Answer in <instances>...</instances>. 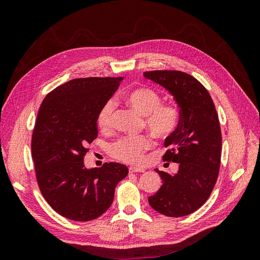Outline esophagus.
Segmentation results:
<instances>
[{
	"instance_id": "1",
	"label": "esophagus",
	"mask_w": 260,
	"mask_h": 260,
	"mask_svg": "<svg viewBox=\"0 0 260 260\" xmlns=\"http://www.w3.org/2000/svg\"><path fill=\"white\" fill-rule=\"evenodd\" d=\"M145 171V169H143V168H139V167H130L129 168V172H131V174H133V172H144Z\"/></svg>"
}]
</instances>
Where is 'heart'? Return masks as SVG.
<instances>
[{
	"mask_svg": "<svg viewBox=\"0 0 260 260\" xmlns=\"http://www.w3.org/2000/svg\"><path fill=\"white\" fill-rule=\"evenodd\" d=\"M123 100L137 113L144 116L145 127L157 139H167L177 130L180 122L179 108L174 103H161L158 92L141 86L129 91ZM114 109L113 100H107L100 108L96 122L102 130L112 127ZM153 145V139L148 136L122 137L111 146V154L123 162L141 165L145 159V152Z\"/></svg>",
	"mask_w": 260,
	"mask_h": 260,
	"instance_id": "b5f03b06",
	"label": "heart"
}]
</instances>
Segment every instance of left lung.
Returning <instances> with one entry per match:
<instances>
[{
  "instance_id": "left-lung-1",
  "label": "left lung",
  "mask_w": 260,
  "mask_h": 260,
  "mask_svg": "<svg viewBox=\"0 0 260 260\" xmlns=\"http://www.w3.org/2000/svg\"><path fill=\"white\" fill-rule=\"evenodd\" d=\"M146 79L167 89L180 107L177 130L165 140V161L179 164L176 175L155 169L162 180L149 196L153 209L167 217L190 215L208 200L220 169L221 130L214 102L198 79L179 70H153Z\"/></svg>"
}]
</instances>
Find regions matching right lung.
Here are the masks:
<instances>
[{
  "mask_svg": "<svg viewBox=\"0 0 260 260\" xmlns=\"http://www.w3.org/2000/svg\"><path fill=\"white\" fill-rule=\"evenodd\" d=\"M122 77L70 80L51 91L39 108L31 140L39 188L49 205L75 221L99 218L111 207L115 187L127 177L122 164L86 169L83 158L98 137L100 108Z\"/></svg>",
  "mask_w": 260,
  "mask_h": 260,
  "instance_id": "add662e5",
  "label": "right lung"
}]
</instances>
